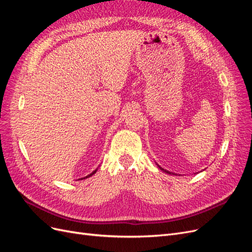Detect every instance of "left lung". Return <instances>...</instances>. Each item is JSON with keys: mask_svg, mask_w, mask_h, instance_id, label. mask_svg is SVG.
<instances>
[{"mask_svg": "<svg viewBox=\"0 0 252 252\" xmlns=\"http://www.w3.org/2000/svg\"><path fill=\"white\" fill-rule=\"evenodd\" d=\"M157 165H158V164H157ZM158 168H159V169H161L162 171H164V172H166V173H168V174H174V173H172V172H170V171H168V170H166V169L162 168V167H161V166H158Z\"/></svg>", "mask_w": 252, "mask_h": 252, "instance_id": "left-lung-1", "label": "left lung"}]
</instances>
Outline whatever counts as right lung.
<instances>
[{
	"instance_id": "obj_1",
	"label": "right lung",
	"mask_w": 252,
	"mask_h": 252,
	"mask_svg": "<svg viewBox=\"0 0 252 252\" xmlns=\"http://www.w3.org/2000/svg\"><path fill=\"white\" fill-rule=\"evenodd\" d=\"M96 170H97V168L95 169V170H94L93 172H91L90 174H88V175H86V177L85 178H81V179H79V180H85V179H87V178H90L91 177V175H94L95 172H96Z\"/></svg>"
}]
</instances>
